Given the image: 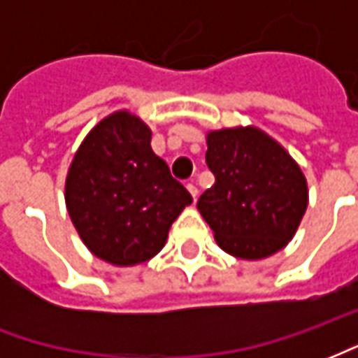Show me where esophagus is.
Masks as SVG:
<instances>
[{"label": "esophagus", "instance_id": "1", "mask_svg": "<svg viewBox=\"0 0 358 358\" xmlns=\"http://www.w3.org/2000/svg\"><path fill=\"white\" fill-rule=\"evenodd\" d=\"M186 187H187V192L192 194V197H194V201H195V199H197V194H199V192H197V187H195V184L194 182H187Z\"/></svg>", "mask_w": 358, "mask_h": 358}]
</instances>
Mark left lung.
<instances>
[{
	"label": "left lung",
	"mask_w": 358,
	"mask_h": 358,
	"mask_svg": "<svg viewBox=\"0 0 358 358\" xmlns=\"http://www.w3.org/2000/svg\"><path fill=\"white\" fill-rule=\"evenodd\" d=\"M215 186L197 209L226 253L259 261L287 245L305 215L308 189L299 164L268 134L238 126L207 134Z\"/></svg>",
	"instance_id": "obj_1"
}]
</instances>
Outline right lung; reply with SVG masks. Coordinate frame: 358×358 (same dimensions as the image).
Masks as SVG:
<instances>
[{"label": "right lung", "mask_w": 358, "mask_h": 358, "mask_svg": "<svg viewBox=\"0 0 358 358\" xmlns=\"http://www.w3.org/2000/svg\"><path fill=\"white\" fill-rule=\"evenodd\" d=\"M66 210L84 245L117 266L145 263L164 248L192 195L151 149L149 126L117 110L92 128L65 182Z\"/></svg>", "instance_id": "1"}]
</instances>
